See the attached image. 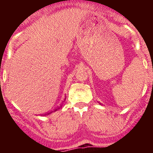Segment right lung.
Instances as JSON below:
<instances>
[{"instance_id":"add662e5","label":"right lung","mask_w":153,"mask_h":153,"mask_svg":"<svg viewBox=\"0 0 153 153\" xmlns=\"http://www.w3.org/2000/svg\"><path fill=\"white\" fill-rule=\"evenodd\" d=\"M62 106H63V103L60 104V106H57V108H56V109H53V111L48 112V113H46V114H50V113H52V112H55V111H56V110H58V109H60V108H61ZM46 114H45V115H46Z\"/></svg>"}]
</instances>
